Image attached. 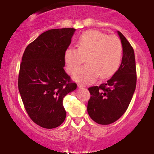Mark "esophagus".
<instances>
[{
  "instance_id": "34e87169",
  "label": "esophagus",
  "mask_w": 154,
  "mask_h": 154,
  "mask_svg": "<svg viewBox=\"0 0 154 154\" xmlns=\"http://www.w3.org/2000/svg\"><path fill=\"white\" fill-rule=\"evenodd\" d=\"M77 87H78L79 88H85V85H84L79 83V84L77 85Z\"/></svg>"
}]
</instances>
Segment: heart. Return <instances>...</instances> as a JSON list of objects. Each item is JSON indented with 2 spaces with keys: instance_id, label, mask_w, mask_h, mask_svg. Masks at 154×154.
<instances>
[{
  "instance_id": "obj_1",
  "label": "heart",
  "mask_w": 154,
  "mask_h": 154,
  "mask_svg": "<svg viewBox=\"0 0 154 154\" xmlns=\"http://www.w3.org/2000/svg\"><path fill=\"white\" fill-rule=\"evenodd\" d=\"M77 48H69L64 53L67 71L75 74L86 58L87 63L77 71L74 79L83 84L95 82L98 77L109 78L115 74L121 63L123 45L116 36L97 30H89L80 35Z\"/></svg>"
}]
</instances>
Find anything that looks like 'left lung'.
Instances as JSON below:
<instances>
[{
  "label": "left lung",
  "mask_w": 154,
  "mask_h": 154,
  "mask_svg": "<svg viewBox=\"0 0 154 154\" xmlns=\"http://www.w3.org/2000/svg\"><path fill=\"white\" fill-rule=\"evenodd\" d=\"M123 45V56L119 69L106 83L88 88L91 98L88 113L100 125H110L125 113L131 101L137 82L134 50L124 35L118 31Z\"/></svg>",
  "instance_id": "1"
}]
</instances>
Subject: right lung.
<instances>
[{"instance_id": "1", "label": "right lung", "mask_w": 154, "mask_h": 154, "mask_svg": "<svg viewBox=\"0 0 154 154\" xmlns=\"http://www.w3.org/2000/svg\"><path fill=\"white\" fill-rule=\"evenodd\" d=\"M75 29H52L26 48L19 72L18 88L25 110L43 128L60 126L66 118L63 98L77 88L65 72L64 53Z\"/></svg>"}]
</instances>
